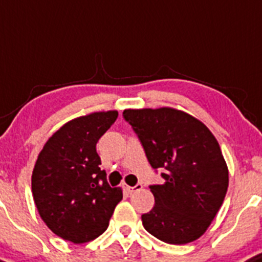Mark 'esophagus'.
<instances>
[{"label":"esophagus","mask_w":262,"mask_h":262,"mask_svg":"<svg viewBox=\"0 0 262 262\" xmlns=\"http://www.w3.org/2000/svg\"><path fill=\"white\" fill-rule=\"evenodd\" d=\"M124 189H125L128 192H133V191H137V190H139V189H142V185H141V183H137L136 186H128V185H125V186H124Z\"/></svg>","instance_id":"obj_1"}]
</instances>
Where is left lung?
Returning <instances> with one entry per match:
<instances>
[{"mask_svg": "<svg viewBox=\"0 0 262 262\" xmlns=\"http://www.w3.org/2000/svg\"><path fill=\"white\" fill-rule=\"evenodd\" d=\"M154 169L165 182L150 186L155 205L142 214L146 230L169 244H186L205 233L221 208L229 169L217 139L196 117L172 108L125 110Z\"/></svg>", "mask_w": 262, "mask_h": 262, "instance_id": "1", "label": "left lung"}]
</instances>
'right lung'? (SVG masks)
<instances>
[{
  "label": "right lung",
  "instance_id": "1",
  "mask_svg": "<svg viewBox=\"0 0 262 262\" xmlns=\"http://www.w3.org/2000/svg\"><path fill=\"white\" fill-rule=\"evenodd\" d=\"M117 111L93 112L60 126L43 145L32 172L38 214L55 235L76 244L94 241L108 227L123 190L107 183L98 139Z\"/></svg>",
  "mask_w": 262,
  "mask_h": 262
}]
</instances>
